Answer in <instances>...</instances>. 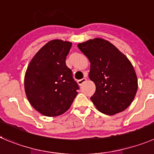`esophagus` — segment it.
<instances>
[{"instance_id":"34e87169","label":"esophagus","mask_w":154,"mask_h":154,"mask_svg":"<svg viewBox=\"0 0 154 154\" xmlns=\"http://www.w3.org/2000/svg\"><path fill=\"white\" fill-rule=\"evenodd\" d=\"M86 81H87V79H86V78H83V79H80V80H77V83H78L79 85L81 86L82 84H84V82H86Z\"/></svg>"}]
</instances>
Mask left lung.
Segmentation results:
<instances>
[{
  "label": "left lung",
  "mask_w": 154,
  "mask_h": 154,
  "mask_svg": "<svg viewBox=\"0 0 154 154\" xmlns=\"http://www.w3.org/2000/svg\"><path fill=\"white\" fill-rule=\"evenodd\" d=\"M77 46L90 62L89 77L96 85L90 100L97 109L106 115L126 109L137 90V75L127 57L103 38L88 40Z\"/></svg>",
  "instance_id": "8db88e82"
}]
</instances>
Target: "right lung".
I'll return each mask as SVG.
<instances>
[{"mask_svg": "<svg viewBox=\"0 0 154 154\" xmlns=\"http://www.w3.org/2000/svg\"><path fill=\"white\" fill-rule=\"evenodd\" d=\"M71 42H48L30 61L24 80L27 99L32 107L45 116L65 112L77 95L78 84L66 65Z\"/></svg>", "mask_w": 154, "mask_h": 154, "instance_id": "add662e5", "label": "right lung"}]
</instances>
